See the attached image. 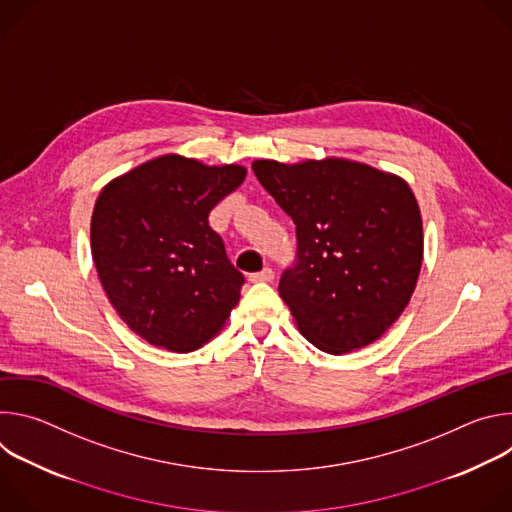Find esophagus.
<instances>
[{"label":"esophagus","mask_w":512,"mask_h":512,"mask_svg":"<svg viewBox=\"0 0 512 512\" xmlns=\"http://www.w3.org/2000/svg\"><path fill=\"white\" fill-rule=\"evenodd\" d=\"M249 281H273V269L265 267V269H261L257 273H251Z\"/></svg>","instance_id":"1"}]
</instances>
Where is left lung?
Segmentation results:
<instances>
[{
  "label": "left lung",
  "mask_w": 512,
  "mask_h": 512,
  "mask_svg": "<svg viewBox=\"0 0 512 512\" xmlns=\"http://www.w3.org/2000/svg\"><path fill=\"white\" fill-rule=\"evenodd\" d=\"M296 225V261L279 296L300 332L328 354L381 338L401 316L423 259L417 200L399 176L348 160L253 162Z\"/></svg>",
  "instance_id": "obj_1"
}]
</instances>
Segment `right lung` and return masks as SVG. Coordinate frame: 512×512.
I'll use <instances>...</instances> for the list:
<instances>
[{
	"label": "right lung",
	"instance_id": "1",
	"mask_svg": "<svg viewBox=\"0 0 512 512\" xmlns=\"http://www.w3.org/2000/svg\"><path fill=\"white\" fill-rule=\"evenodd\" d=\"M245 176L237 164L168 154L101 190L91 218L93 261L109 302L143 340L192 352L239 304L245 277L208 214Z\"/></svg>",
	"mask_w": 512,
	"mask_h": 512
}]
</instances>
